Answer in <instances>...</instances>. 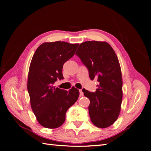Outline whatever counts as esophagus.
Listing matches in <instances>:
<instances>
[{"label":"esophagus","instance_id":"1","mask_svg":"<svg viewBox=\"0 0 151 151\" xmlns=\"http://www.w3.org/2000/svg\"><path fill=\"white\" fill-rule=\"evenodd\" d=\"M79 93H80V96H81V97L83 96H84V93H83V91H82V89H80V90H79Z\"/></svg>","mask_w":151,"mask_h":151}]
</instances>
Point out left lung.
<instances>
[{"mask_svg": "<svg viewBox=\"0 0 151 151\" xmlns=\"http://www.w3.org/2000/svg\"><path fill=\"white\" fill-rule=\"evenodd\" d=\"M76 55L89 70L91 80L99 84L94 93L83 90L90 100L91 120L104 129L113 125L120 115L122 102V75L118 57L107 42L88 41L80 44Z\"/></svg>", "mask_w": 151, "mask_h": 151, "instance_id": "1", "label": "left lung"}]
</instances>
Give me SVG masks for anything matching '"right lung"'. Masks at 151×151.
<instances>
[{
  "label": "right lung",
  "mask_w": 151,
  "mask_h": 151,
  "mask_svg": "<svg viewBox=\"0 0 151 151\" xmlns=\"http://www.w3.org/2000/svg\"><path fill=\"white\" fill-rule=\"evenodd\" d=\"M78 45L60 41L46 42L38 47L32 58L27 88L32 110L45 128L60 127L67 109L79 98V91L74 87L67 91L53 86L58 79H63V65L74 56Z\"/></svg>",
  "instance_id": "obj_1"
}]
</instances>
